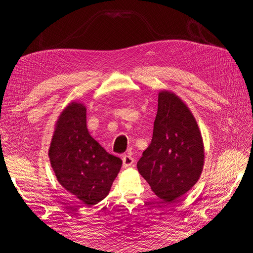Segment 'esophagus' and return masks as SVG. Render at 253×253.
Returning <instances> with one entry per match:
<instances>
[{
  "label": "esophagus",
  "mask_w": 253,
  "mask_h": 253,
  "mask_svg": "<svg viewBox=\"0 0 253 253\" xmlns=\"http://www.w3.org/2000/svg\"><path fill=\"white\" fill-rule=\"evenodd\" d=\"M135 164V160L131 157L130 154H125L123 157V166L124 168H130Z\"/></svg>",
  "instance_id": "34e87169"
}]
</instances>
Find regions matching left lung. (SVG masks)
<instances>
[{"instance_id": "left-lung-1", "label": "left lung", "mask_w": 253, "mask_h": 253, "mask_svg": "<svg viewBox=\"0 0 253 253\" xmlns=\"http://www.w3.org/2000/svg\"><path fill=\"white\" fill-rule=\"evenodd\" d=\"M204 149L196 118L175 93H159L150 146L138 161L139 173L165 202L190 190L203 169Z\"/></svg>"}]
</instances>
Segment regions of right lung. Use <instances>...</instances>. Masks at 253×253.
Segmentation results:
<instances>
[{"mask_svg":"<svg viewBox=\"0 0 253 253\" xmlns=\"http://www.w3.org/2000/svg\"><path fill=\"white\" fill-rule=\"evenodd\" d=\"M85 112L77 102L65 107L56 122L49 157L58 182L90 207L109 195L122 160L90 136Z\"/></svg>","mask_w":253,"mask_h":253,"instance_id":"add662e5","label":"right lung"}]
</instances>
